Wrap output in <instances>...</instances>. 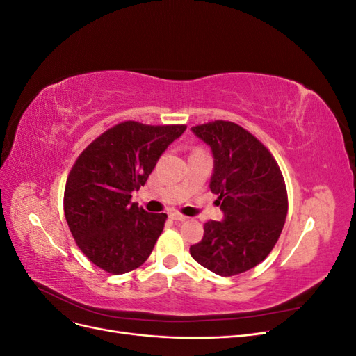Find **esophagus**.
<instances>
[{"label":"esophagus","instance_id":"esophagus-1","mask_svg":"<svg viewBox=\"0 0 356 356\" xmlns=\"http://www.w3.org/2000/svg\"><path fill=\"white\" fill-rule=\"evenodd\" d=\"M169 217H170L172 220H174V221H181V222L187 220L186 215H182V213H179V212H170Z\"/></svg>","mask_w":356,"mask_h":356}]
</instances>
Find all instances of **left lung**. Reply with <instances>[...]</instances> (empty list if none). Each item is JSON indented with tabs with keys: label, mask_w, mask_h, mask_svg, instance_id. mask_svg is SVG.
<instances>
[{
	"label": "left lung",
	"mask_w": 356,
	"mask_h": 356,
	"mask_svg": "<svg viewBox=\"0 0 356 356\" xmlns=\"http://www.w3.org/2000/svg\"><path fill=\"white\" fill-rule=\"evenodd\" d=\"M191 131L213 156L211 191L218 196L222 221L204 222L203 239L190 254L208 270L234 276L260 264L284 229L286 187L272 153L242 126L215 120Z\"/></svg>",
	"instance_id": "obj_1"
}]
</instances>
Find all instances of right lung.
<instances>
[{
    "label": "right lung",
    "mask_w": 356,
    "mask_h": 356,
    "mask_svg": "<svg viewBox=\"0 0 356 356\" xmlns=\"http://www.w3.org/2000/svg\"><path fill=\"white\" fill-rule=\"evenodd\" d=\"M186 124L118 123L75 160L63 193V212L75 243L89 260L111 275L135 270L152 254L166 213L132 203L159 157Z\"/></svg>",
    "instance_id": "add662e5"
}]
</instances>
